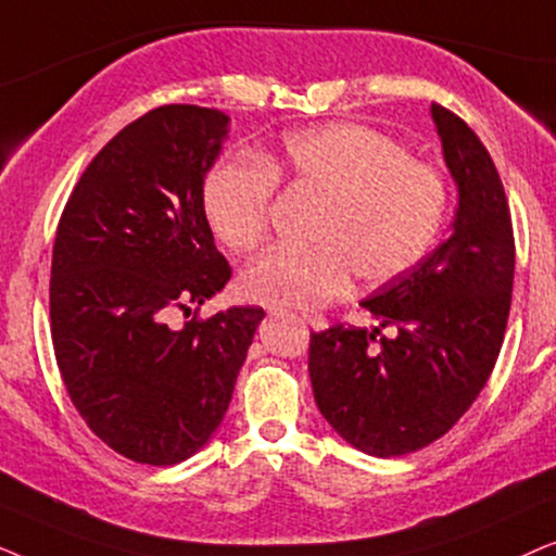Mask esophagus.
<instances>
[{"instance_id":"1","label":"esophagus","mask_w":556,"mask_h":556,"mask_svg":"<svg viewBox=\"0 0 556 556\" xmlns=\"http://www.w3.org/2000/svg\"><path fill=\"white\" fill-rule=\"evenodd\" d=\"M303 321H306L311 329H316V331L326 329V318L324 316H303Z\"/></svg>"}]
</instances>
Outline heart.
<instances>
[{
    "instance_id": "heart-1",
    "label": "heart",
    "mask_w": 556,
    "mask_h": 556,
    "mask_svg": "<svg viewBox=\"0 0 556 556\" xmlns=\"http://www.w3.org/2000/svg\"><path fill=\"white\" fill-rule=\"evenodd\" d=\"M278 177L318 204L308 250H273L242 276V293L263 306L318 308L344 291L349 273L382 286L413 270L440 238L447 189L438 169L409 159L390 136L359 124L291 134L276 156L227 159L202 185L210 230L230 253L268 238Z\"/></svg>"
}]
</instances>
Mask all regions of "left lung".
<instances>
[{
	"instance_id": "8db88e82",
	"label": "left lung",
	"mask_w": 556,
	"mask_h": 556,
	"mask_svg": "<svg viewBox=\"0 0 556 556\" xmlns=\"http://www.w3.org/2000/svg\"><path fill=\"white\" fill-rule=\"evenodd\" d=\"M458 187L451 238L362 306L367 331L311 333L308 375L326 422L356 451L392 458L443 438L473 405L498 359L511 308L514 230L504 185L481 139L432 103ZM392 325V338L381 329Z\"/></svg>"
}]
</instances>
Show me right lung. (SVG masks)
Returning a JSON list of instances; mask_svg holds the SVG:
<instances>
[{
	"mask_svg": "<svg viewBox=\"0 0 556 556\" xmlns=\"http://www.w3.org/2000/svg\"><path fill=\"white\" fill-rule=\"evenodd\" d=\"M227 131L217 109L143 113L98 151L58 225L50 324L65 390L105 445L147 466L207 445L265 316L232 306L169 324L232 276L202 212Z\"/></svg>",
	"mask_w": 556,
	"mask_h": 556,
	"instance_id": "1",
	"label": "right lung"
}]
</instances>
